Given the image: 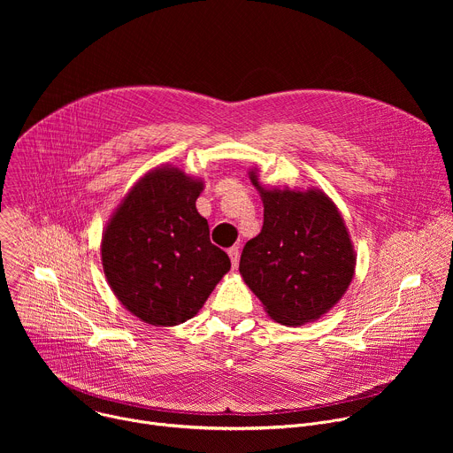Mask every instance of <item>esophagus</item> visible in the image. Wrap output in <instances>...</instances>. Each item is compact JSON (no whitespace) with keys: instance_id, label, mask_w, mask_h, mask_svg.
I'll return each instance as SVG.
<instances>
[{"instance_id":"obj_1","label":"esophagus","mask_w":453,"mask_h":453,"mask_svg":"<svg viewBox=\"0 0 453 453\" xmlns=\"http://www.w3.org/2000/svg\"><path fill=\"white\" fill-rule=\"evenodd\" d=\"M227 254H229V257H231L233 269H236V265H238V256H240V249H238L236 245H233V247H229V249H227Z\"/></svg>"}]
</instances>
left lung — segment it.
Wrapping results in <instances>:
<instances>
[{"label": "left lung", "mask_w": 453, "mask_h": 453, "mask_svg": "<svg viewBox=\"0 0 453 453\" xmlns=\"http://www.w3.org/2000/svg\"><path fill=\"white\" fill-rule=\"evenodd\" d=\"M264 227L240 256V274L267 313L299 326L326 313L346 292L355 252L344 220L322 191L264 189Z\"/></svg>", "instance_id": "8db88e82"}]
</instances>
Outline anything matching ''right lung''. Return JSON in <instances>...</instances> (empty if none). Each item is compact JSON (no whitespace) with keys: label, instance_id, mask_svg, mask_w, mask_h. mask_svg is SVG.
I'll use <instances>...</instances> for the list:
<instances>
[{"label":"right lung","instance_id":"add662e5","mask_svg":"<svg viewBox=\"0 0 453 453\" xmlns=\"http://www.w3.org/2000/svg\"><path fill=\"white\" fill-rule=\"evenodd\" d=\"M201 191L203 182L179 168H157L131 189L104 233L105 278L121 304L149 325L191 319L231 269L196 208Z\"/></svg>","mask_w":453,"mask_h":453}]
</instances>
